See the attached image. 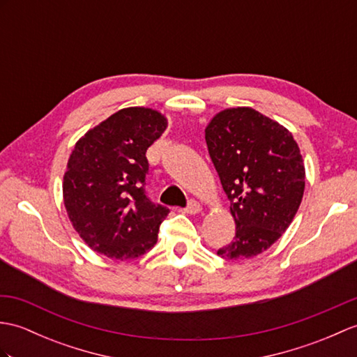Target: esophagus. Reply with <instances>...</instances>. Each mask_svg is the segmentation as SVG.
Instances as JSON below:
<instances>
[{"mask_svg":"<svg viewBox=\"0 0 357 357\" xmlns=\"http://www.w3.org/2000/svg\"><path fill=\"white\" fill-rule=\"evenodd\" d=\"M201 210H202L201 205H199V202H196L195 199H190V201L187 202V206L184 208V211L187 214H196V213H199Z\"/></svg>","mask_w":357,"mask_h":357,"instance_id":"1","label":"esophagus"}]
</instances>
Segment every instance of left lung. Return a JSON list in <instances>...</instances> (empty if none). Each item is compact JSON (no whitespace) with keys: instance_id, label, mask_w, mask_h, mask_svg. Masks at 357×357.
Returning <instances> with one entry per match:
<instances>
[{"instance_id":"1","label":"left lung","mask_w":357,"mask_h":357,"mask_svg":"<svg viewBox=\"0 0 357 357\" xmlns=\"http://www.w3.org/2000/svg\"><path fill=\"white\" fill-rule=\"evenodd\" d=\"M205 141L236 220L234 238L218 254L251 259L277 242L300 208L305 185L300 147L286 128L252 107L219 112Z\"/></svg>"}]
</instances>
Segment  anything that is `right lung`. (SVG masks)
<instances>
[{
	"instance_id": "add662e5",
	"label": "right lung",
	"mask_w": 357,
	"mask_h": 357,
	"mask_svg": "<svg viewBox=\"0 0 357 357\" xmlns=\"http://www.w3.org/2000/svg\"><path fill=\"white\" fill-rule=\"evenodd\" d=\"M165 128L160 112L126 107L77 141L63 176V202L91 250L128 260L155 246L170 210L147 196L146 152Z\"/></svg>"
}]
</instances>
